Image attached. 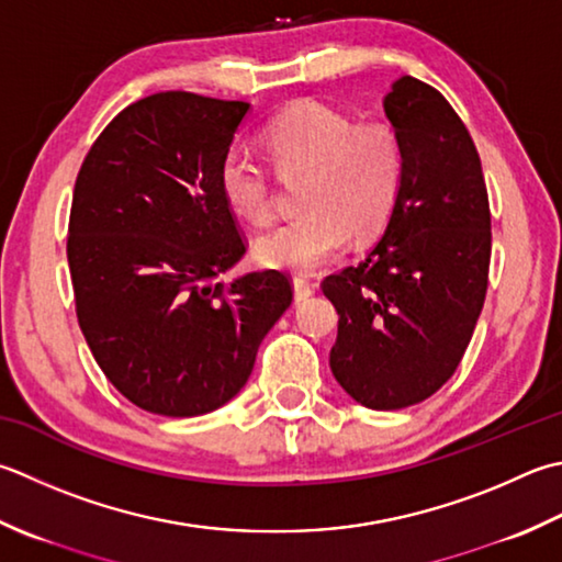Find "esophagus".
Masks as SVG:
<instances>
[{
    "instance_id": "obj_1",
    "label": "esophagus",
    "mask_w": 562,
    "mask_h": 562,
    "mask_svg": "<svg viewBox=\"0 0 562 562\" xmlns=\"http://www.w3.org/2000/svg\"><path fill=\"white\" fill-rule=\"evenodd\" d=\"M292 288H294V302H306L314 294V284L306 278H302V274H296L292 280Z\"/></svg>"
}]
</instances>
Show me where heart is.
Masks as SVG:
<instances>
[{"mask_svg":"<svg viewBox=\"0 0 562 562\" xmlns=\"http://www.w3.org/2000/svg\"><path fill=\"white\" fill-rule=\"evenodd\" d=\"M260 146L280 178H300L304 214L256 240L260 266L310 274L338 256L346 238L368 244L384 234L404 190L406 153L384 121H360L318 102H296L270 119ZM218 192L248 224L272 218L266 168L231 150L218 165Z\"/></svg>","mask_w":562,"mask_h":562,"instance_id":"obj_1","label":"heart"}]
</instances>
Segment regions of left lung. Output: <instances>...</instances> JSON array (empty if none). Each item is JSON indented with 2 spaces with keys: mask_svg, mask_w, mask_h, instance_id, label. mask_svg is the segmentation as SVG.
Listing matches in <instances>:
<instances>
[{
  "mask_svg": "<svg viewBox=\"0 0 562 562\" xmlns=\"http://www.w3.org/2000/svg\"><path fill=\"white\" fill-rule=\"evenodd\" d=\"M384 114L406 153L397 214L358 266L322 282L338 312L334 378L378 412L428 400L458 370L492 256L487 187L456 109L404 75L384 97Z\"/></svg>",
  "mask_w": 562,
  "mask_h": 562,
  "instance_id": "left-lung-1",
  "label": "left lung"
}]
</instances>
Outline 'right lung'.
Segmentation results:
<instances>
[{"label": "right lung", "instance_id": "obj_1", "mask_svg": "<svg viewBox=\"0 0 562 562\" xmlns=\"http://www.w3.org/2000/svg\"><path fill=\"white\" fill-rule=\"evenodd\" d=\"M248 109L192 92L138 99L77 175V322L106 380L150 414L200 416L234 400L292 304L278 270L216 282L246 252L216 175Z\"/></svg>", "mask_w": 562, "mask_h": 562}]
</instances>
